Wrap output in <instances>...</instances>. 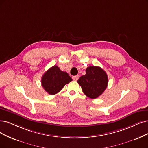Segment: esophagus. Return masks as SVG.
Listing matches in <instances>:
<instances>
[{"label":"esophagus","instance_id":"34e87169","mask_svg":"<svg viewBox=\"0 0 148 148\" xmlns=\"http://www.w3.org/2000/svg\"><path fill=\"white\" fill-rule=\"evenodd\" d=\"M79 76L77 75H75V76H73V79L74 80H77L78 79H79Z\"/></svg>","mask_w":148,"mask_h":148}]
</instances>
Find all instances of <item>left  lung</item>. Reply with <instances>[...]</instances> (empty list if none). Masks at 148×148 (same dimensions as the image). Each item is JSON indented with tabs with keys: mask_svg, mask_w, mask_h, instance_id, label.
Segmentation results:
<instances>
[{
	"mask_svg": "<svg viewBox=\"0 0 148 148\" xmlns=\"http://www.w3.org/2000/svg\"><path fill=\"white\" fill-rule=\"evenodd\" d=\"M77 82L86 96L96 99L107 88L108 76L101 68L90 66L86 69V74L81 76Z\"/></svg>",
	"mask_w": 148,
	"mask_h": 148,
	"instance_id": "8db88e82",
	"label": "left lung"
}]
</instances>
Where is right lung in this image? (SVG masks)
Masks as SVG:
<instances>
[{
	"label": "right lung",
	"mask_w": 148,
	"mask_h": 148,
	"mask_svg": "<svg viewBox=\"0 0 148 148\" xmlns=\"http://www.w3.org/2000/svg\"><path fill=\"white\" fill-rule=\"evenodd\" d=\"M73 79L66 72L60 70L57 66L49 68L41 78V85L49 95H53L61 91L66 84Z\"/></svg>",
	"instance_id": "obj_1"
}]
</instances>
